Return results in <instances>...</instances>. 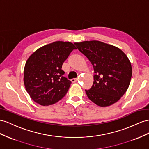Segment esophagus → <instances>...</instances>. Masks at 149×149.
I'll return each instance as SVG.
<instances>
[{"instance_id": "obj_1", "label": "esophagus", "mask_w": 149, "mask_h": 149, "mask_svg": "<svg viewBox=\"0 0 149 149\" xmlns=\"http://www.w3.org/2000/svg\"><path fill=\"white\" fill-rule=\"evenodd\" d=\"M77 79H76V78H74V79H71V81L72 82H75L76 81H77Z\"/></svg>"}]
</instances>
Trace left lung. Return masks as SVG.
<instances>
[{
  "label": "left lung",
  "instance_id": "1",
  "mask_svg": "<svg viewBox=\"0 0 149 149\" xmlns=\"http://www.w3.org/2000/svg\"><path fill=\"white\" fill-rule=\"evenodd\" d=\"M74 44L88 58L94 70L92 86L86 90L88 98L100 107L116 103L130 82L132 70L128 57L120 49L100 41Z\"/></svg>",
  "mask_w": 149,
  "mask_h": 149
}]
</instances>
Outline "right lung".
Masks as SVG:
<instances>
[{
	"label": "right lung",
	"instance_id": "1",
	"mask_svg": "<svg viewBox=\"0 0 149 149\" xmlns=\"http://www.w3.org/2000/svg\"><path fill=\"white\" fill-rule=\"evenodd\" d=\"M77 49L69 42L57 41L42 47L25 63L24 82L26 91L35 102L52 105L64 97L72 82L64 75L63 63Z\"/></svg>",
	"mask_w": 149,
	"mask_h": 149
}]
</instances>
